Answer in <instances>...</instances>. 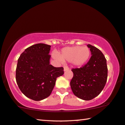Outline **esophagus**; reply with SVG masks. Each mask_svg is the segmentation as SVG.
<instances>
[{
  "label": "esophagus",
  "mask_w": 125,
  "mask_h": 125,
  "mask_svg": "<svg viewBox=\"0 0 125 125\" xmlns=\"http://www.w3.org/2000/svg\"><path fill=\"white\" fill-rule=\"evenodd\" d=\"M69 70V68L68 66H64V70L65 72L68 71V70Z\"/></svg>",
  "instance_id": "1"
}]
</instances>
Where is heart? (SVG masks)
Here are the masks:
<instances>
[{
    "mask_svg": "<svg viewBox=\"0 0 125 125\" xmlns=\"http://www.w3.org/2000/svg\"><path fill=\"white\" fill-rule=\"evenodd\" d=\"M59 59L71 61L74 65L80 66L87 62L91 55L89 48L86 46H73L63 48L59 52Z\"/></svg>",
    "mask_w": 125,
    "mask_h": 125,
    "instance_id": "obj_1",
    "label": "heart"
}]
</instances>
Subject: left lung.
<instances>
[{"instance_id": "left-lung-1", "label": "left lung", "mask_w": 125, "mask_h": 125, "mask_svg": "<svg viewBox=\"0 0 125 125\" xmlns=\"http://www.w3.org/2000/svg\"><path fill=\"white\" fill-rule=\"evenodd\" d=\"M91 57L80 68L72 69L73 77L70 87L73 94L79 99L90 100L100 94L106 84L108 77L106 60L103 53L95 47L88 44Z\"/></svg>"}]
</instances>
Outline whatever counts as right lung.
Returning <instances> with one entry per match:
<instances>
[{
  "label": "right lung",
  "instance_id": "add662e5",
  "mask_svg": "<svg viewBox=\"0 0 125 125\" xmlns=\"http://www.w3.org/2000/svg\"><path fill=\"white\" fill-rule=\"evenodd\" d=\"M51 46L38 43L27 48L18 59L16 79L21 91L35 101L49 96L57 77L64 74L62 67L50 64Z\"/></svg>",
  "mask_w": 125,
  "mask_h": 125
}]
</instances>
